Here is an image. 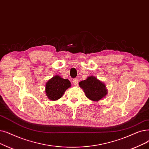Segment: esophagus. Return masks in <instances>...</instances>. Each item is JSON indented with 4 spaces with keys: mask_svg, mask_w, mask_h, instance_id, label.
<instances>
[{
    "mask_svg": "<svg viewBox=\"0 0 149 149\" xmlns=\"http://www.w3.org/2000/svg\"><path fill=\"white\" fill-rule=\"evenodd\" d=\"M73 83L75 86H77L79 85V80H77V79H74L73 80Z\"/></svg>",
    "mask_w": 149,
    "mask_h": 149,
    "instance_id": "1",
    "label": "esophagus"
}]
</instances>
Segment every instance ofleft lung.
<instances>
[{
  "label": "left lung",
  "instance_id": "left-lung-1",
  "mask_svg": "<svg viewBox=\"0 0 149 149\" xmlns=\"http://www.w3.org/2000/svg\"><path fill=\"white\" fill-rule=\"evenodd\" d=\"M80 87L83 90L86 97L93 102H98L108 94L105 83L94 76H89L85 80L79 82Z\"/></svg>",
  "mask_w": 149,
  "mask_h": 149
}]
</instances>
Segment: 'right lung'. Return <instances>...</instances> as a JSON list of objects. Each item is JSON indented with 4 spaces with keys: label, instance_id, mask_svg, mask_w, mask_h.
<instances>
[{
    "label": "right lung",
    "instance_id": "right-lung-1",
    "mask_svg": "<svg viewBox=\"0 0 149 149\" xmlns=\"http://www.w3.org/2000/svg\"><path fill=\"white\" fill-rule=\"evenodd\" d=\"M70 86L69 80L64 79L60 75H55L46 84V94L50 100L56 101L61 97Z\"/></svg>",
    "mask_w": 149,
    "mask_h": 149
}]
</instances>
